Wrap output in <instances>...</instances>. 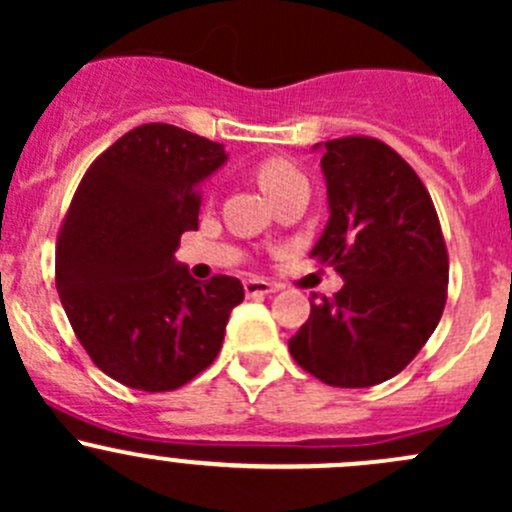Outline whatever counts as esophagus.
Segmentation results:
<instances>
[{
  "label": "esophagus",
  "instance_id": "obj_1",
  "mask_svg": "<svg viewBox=\"0 0 512 512\" xmlns=\"http://www.w3.org/2000/svg\"><path fill=\"white\" fill-rule=\"evenodd\" d=\"M275 285L267 280H260V277H252V280H245V294L247 297H262V294L275 292Z\"/></svg>",
  "mask_w": 512,
  "mask_h": 512
}]
</instances>
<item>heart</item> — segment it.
I'll return each mask as SVG.
<instances>
[{"label":"heart","mask_w":512,"mask_h":512,"mask_svg":"<svg viewBox=\"0 0 512 512\" xmlns=\"http://www.w3.org/2000/svg\"><path fill=\"white\" fill-rule=\"evenodd\" d=\"M255 178L257 183H260V188L275 200V195H280L287 185L297 183V180H304V175L299 173L287 158L272 156V158L260 160V163L255 165Z\"/></svg>","instance_id":"heart-1"}]
</instances>
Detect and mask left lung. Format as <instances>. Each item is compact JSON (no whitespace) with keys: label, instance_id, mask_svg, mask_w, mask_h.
<instances>
[{"label":"left lung","instance_id":"obj_1","mask_svg":"<svg viewBox=\"0 0 512 512\" xmlns=\"http://www.w3.org/2000/svg\"><path fill=\"white\" fill-rule=\"evenodd\" d=\"M329 223L309 257L344 277L312 304L289 354L342 389L381 384L409 366L446 307L448 250L426 185L384 141L324 143Z\"/></svg>","mask_w":512,"mask_h":512}]
</instances>
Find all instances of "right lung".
Listing matches in <instances>:
<instances>
[{"label":"right lung","instance_id":"obj_1","mask_svg":"<svg viewBox=\"0 0 512 512\" xmlns=\"http://www.w3.org/2000/svg\"><path fill=\"white\" fill-rule=\"evenodd\" d=\"M223 143L170 123L118 138L81 178L56 237V289L91 361L138 391H173L223 347L237 277L200 285L173 262L198 230L200 183L225 163Z\"/></svg>","mask_w":512,"mask_h":512}]
</instances>
